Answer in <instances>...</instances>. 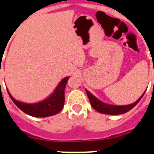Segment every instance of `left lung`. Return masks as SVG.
Returning <instances> with one entry per match:
<instances>
[{
    "mask_svg": "<svg viewBox=\"0 0 154 154\" xmlns=\"http://www.w3.org/2000/svg\"><path fill=\"white\" fill-rule=\"evenodd\" d=\"M87 96L89 97L90 104H91L92 107L94 108V109L97 110V112H101V113H105V114H109V115H117V114H122L125 112H127L130 109H132L137 103L140 101L143 95L140 97V98L134 102V104L129 105H122V106H117V105H107L105 103L101 102V101H99L98 99H97L95 97L89 93L88 90H86Z\"/></svg>",
    "mask_w": 154,
    "mask_h": 154,
    "instance_id": "8db88e82",
    "label": "left lung"
}]
</instances>
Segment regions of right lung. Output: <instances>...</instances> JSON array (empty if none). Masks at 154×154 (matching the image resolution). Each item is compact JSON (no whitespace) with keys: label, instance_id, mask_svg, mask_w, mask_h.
I'll use <instances>...</instances> for the list:
<instances>
[{"label":"right lung","instance_id":"right-lung-1","mask_svg":"<svg viewBox=\"0 0 154 154\" xmlns=\"http://www.w3.org/2000/svg\"><path fill=\"white\" fill-rule=\"evenodd\" d=\"M69 77H65L58 85L55 91L49 98L36 104H25L16 101L8 91V95L20 110L26 114L36 117H45L57 114L62 109L65 103V89Z\"/></svg>","mask_w":154,"mask_h":154}]
</instances>
